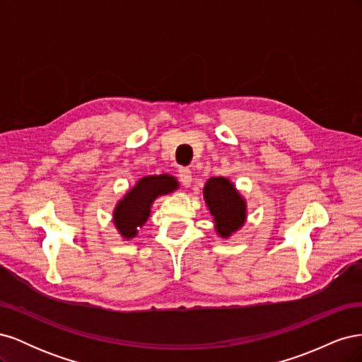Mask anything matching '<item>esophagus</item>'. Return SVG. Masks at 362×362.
Here are the masks:
<instances>
[{"label":"esophagus","instance_id":"34e87169","mask_svg":"<svg viewBox=\"0 0 362 362\" xmlns=\"http://www.w3.org/2000/svg\"><path fill=\"white\" fill-rule=\"evenodd\" d=\"M178 177H180L181 184L185 185V187H189V185L192 184V170H190V169H187V168H180Z\"/></svg>","mask_w":362,"mask_h":362}]
</instances>
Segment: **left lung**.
Here are the masks:
<instances>
[{"mask_svg": "<svg viewBox=\"0 0 362 362\" xmlns=\"http://www.w3.org/2000/svg\"><path fill=\"white\" fill-rule=\"evenodd\" d=\"M204 198L214 216L216 229L222 237H229L245 223L246 204L226 178H210L205 184Z\"/></svg>", "mask_w": 362, "mask_h": 362, "instance_id": "8db88e82", "label": "left lung"}]
</instances>
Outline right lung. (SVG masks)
<instances>
[{
    "mask_svg": "<svg viewBox=\"0 0 362 362\" xmlns=\"http://www.w3.org/2000/svg\"><path fill=\"white\" fill-rule=\"evenodd\" d=\"M178 187V182L170 175H154L141 178L131 189L115 210V225L125 238H133L137 228L149 217L151 204L160 194H166Z\"/></svg>",
    "mask_w": 362,
    "mask_h": 362,
    "instance_id": "add662e5",
    "label": "right lung"
}]
</instances>
